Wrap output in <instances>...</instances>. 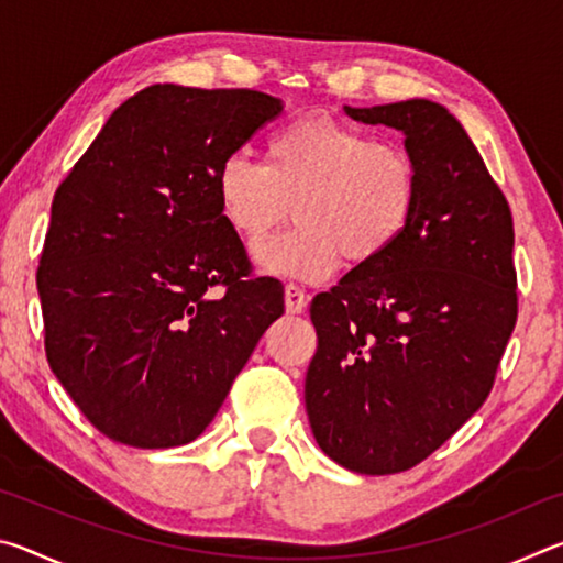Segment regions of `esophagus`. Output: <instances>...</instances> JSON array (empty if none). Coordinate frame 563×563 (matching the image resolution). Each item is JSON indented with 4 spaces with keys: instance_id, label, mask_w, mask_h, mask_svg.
<instances>
[{
    "instance_id": "obj_1",
    "label": "esophagus",
    "mask_w": 563,
    "mask_h": 563,
    "mask_svg": "<svg viewBox=\"0 0 563 563\" xmlns=\"http://www.w3.org/2000/svg\"><path fill=\"white\" fill-rule=\"evenodd\" d=\"M305 308H308V292L295 283L285 285V310H288L290 316H298Z\"/></svg>"
}]
</instances>
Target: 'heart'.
<instances>
[{"label": "heart", "mask_w": 563, "mask_h": 563, "mask_svg": "<svg viewBox=\"0 0 563 563\" xmlns=\"http://www.w3.org/2000/svg\"><path fill=\"white\" fill-rule=\"evenodd\" d=\"M228 225L258 245L290 213L295 223L255 251L263 271L322 280L345 255L350 265L383 258L412 223L419 168L405 146L325 113H308L275 131L265 164L228 156L216 178Z\"/></svg>", "instance_id": "b5f03b06"}]
</instances>
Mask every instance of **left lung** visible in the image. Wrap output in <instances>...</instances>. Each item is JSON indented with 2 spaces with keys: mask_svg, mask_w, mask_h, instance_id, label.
<instances>
[{
  "mask_svg": "<svg viewBox=\"0 0 563 563\" xmlns=\"http://www.w3.org/2000/svg\"><path fill=\"white\" fill-rule=\"evenodd\" d=\"M345 111L405 133L419 201L383 258L312 298L318 350L305 409L330 460L397 474L440 450L492 393L519 310L514 221L479 151L440 103Z\"/></svg>",
  "mask_w": 563,
  "mask_h": 563,
  "instance_id": "8db88e82",
  "label": "left lung"
}]
</instances>
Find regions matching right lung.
<instances>
[{
  "label": "right lung",
  "instance_id": "obj_1",
  "mask_svg": "<svg viewBox=\"0 0 563 563\" xmlns=\"http://www.w3.org/2000/svg\"><path fill=\"white\" fill-rule=\"evenodd\" d=\"M280 111L253 89L154 84L56 188L36 271L44 350L109 440L194 442L285 312L280 280L255 278L216 194L223 161Z\"/></svg>",
  "mask_w": 563,
  "mask_h": 563
}]
</instances>
